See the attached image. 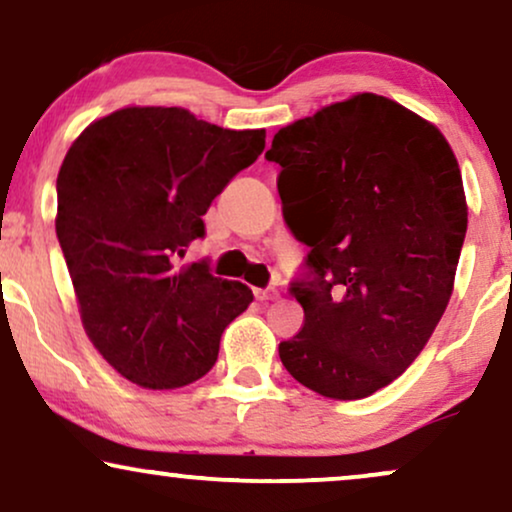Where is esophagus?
I'll return each instance as SVG.
<instances>
[{"label":"esophagus","instance_id":"esophagus-1","mask_svg":"<svg viewBox=\"0 0 512 512\" xmlns=\"http://www.w3.org/2000/svg\"><path fill=\"white\" fill-rule=\"evenodd\" d=\"M255 297H257V300H260V302L276 300L278 290H276V288H255Z\"/></svg>","mask_w":512,"mask_h":512}]
</instances>
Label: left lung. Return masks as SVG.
Returning a JSON list of instances; mask_svg holds the SVG:
<instances>
[{
	"mask_svg": "<svg viewBox=\"0 0 512 512\" xmlns=\"http://www.w3.org/2000/svg\"><path fill=\"white\" fill-rule=\"evenodd\" d=\"M267 160L309 248L290 286L304 326L278 357L323 397L364 399L416 361L449 304L468 229L456 155L432 122L357 94L278 129Z\"/></svg>",
	"mask_w": 512,
	"mask_h": 512,
	"instance_id": "obj_1",
	"label": "left lung"
}]
</instances>
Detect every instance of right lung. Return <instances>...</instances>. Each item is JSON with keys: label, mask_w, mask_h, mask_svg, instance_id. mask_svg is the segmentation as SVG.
<instances>
[{"label": "right lung", "mask_w": 512, "mask_h": 512, "mask_svg": "<svg viewBox=\"0 0 512 512\" xmlns=\"http://www.w3.org/2000/svg\"><path fill=\"white\" fill-rule=\"evenodd\" d=\"M264 129H224L184 108L129 106L73 141L56 179V236L101 357L148 390L215 366L224 328L252 302L241 281L179 264L203 215L264 151Z\"/></svg>", "instance_id": "obj_1"}]
</instances>
